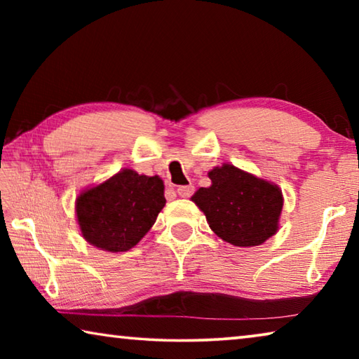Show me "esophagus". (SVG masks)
<instances>
[{
  "label": "esophagus",
  "instance_id": "obj_1",
  "mask_svg": "<svg viewBox=\"0 0 359 359\" xmlns=\"http://www.w3.org/2000/svg\"><path fill=\"white\" fill-rule=\"evenodd\" d=\"M194 191L193 185H184V187H177V194L180 198H190Z\"/></svg>",
  "mask_w": 359,
  "mask_h": 359
}]
</instances>
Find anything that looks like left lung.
<instances>
[{
    "instance_id": "left-lung-1",
    "label": "left lung",
    "mask_w": 359,
    "mask_h": 359,
    "mask_svg": "<svg viewBox=\"0 0 359 359\" xmlns=\"http://www.w3.org/2000/svg\"><path fill=\"white\" fill-rule=\"evenodd\" d=\"M210 187H201L191 201L204 212L210 229L236 247L261 245L278 231L282 190L228 163L208 172Z\"/></svg>"
}]
</instances>
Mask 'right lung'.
<instances>
[{
    "instance_id": "add662e5",
    "label": "right lung",
    "mask_w": 359,
    "mask_h": 359,
    "mask_svg": "<svg viewBox=\"0 0 359 359\" xmlns=\"http://www.w3.org/2000/svg\"><path fill=\"white\" fill-rule=\"evenodd\" d=\"M165 204V184L158 175L125 168L81 191L76 198L77 224L90 245L126 252L149 233Z\"/></svg>"
}]
</instances>
